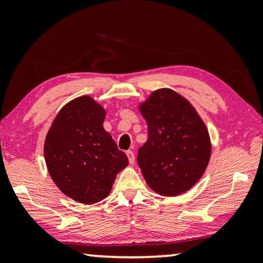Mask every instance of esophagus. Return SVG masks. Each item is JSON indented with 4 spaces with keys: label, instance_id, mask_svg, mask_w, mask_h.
<instances>
[{
    "label": "esophagus",
    "instance_id": "esophagus-1",
    "mask_svg": "<svg viewBox=\"0 0 263 263\" xmlns=\"http://www.w3.org/2000/svg\"><path fill=\"white\" fill-rule=\"evenodd\" d=\"M125 153H127L129 163L134 164V161H135V154H134V152H133V151H127V152H125Z\"/></svg>",
    "mask_w": 263,
    "mask_h": 263
}]
</instances>
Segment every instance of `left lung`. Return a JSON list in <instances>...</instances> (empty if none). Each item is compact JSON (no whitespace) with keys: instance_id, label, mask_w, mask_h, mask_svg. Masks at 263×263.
I'll use <instances>...</instances> for the list:
<instances>
[{"instance_id":"1","label":"left lung","mask_w":263,"mask_h":263,"mask_svg":"<svg viewBox=\"0 0 263 263\" xmlns=\"http://www.w3.org/2000/svg\"><path fill=\"white\" fill-rule=\"evenodd\" d=\"M139 110L148 125L138 164L146 183L163 196L181 195L206 170L212 145L206 124L185 98L170 88L154 91Z\"/></svg>"}]
</instances>
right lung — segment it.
Returning a JSON list of instances; mask_svg holds the SVG:
<instances>
[{
  "instance_id": "1",
  "label": "right lung",
  "mask_w": 263,
  "mask_h": 263,
  "mask_svg": "<svg viewBox=\"0 0 263 263\" xmlns=\"http://www.w3.org/2000/svg\"><path fill=\"white\" fill-rule=\"evenodd\" d=\"M106 111L89 96L66 104L52 122L44 143L46 167L64 195L80 203L109 195L128 158L103 127Z\"/></svg>"
}]
</instances>
